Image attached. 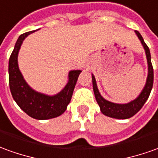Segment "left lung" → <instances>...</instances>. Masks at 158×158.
<instances>
[{
  "label": "left lung",
  "instance_id": "1",
  "mask_svg": "<svg viewBox=\"0 0 158 158\" xmlns=\"http://www.w3.org/2000/svg\"><path fill=\"white\" fill-rule=\"evenodd\" d=\"M135 33L138 36V38L140 40V42H141V44L143 46L144 51H145L148 64V76L147 79H146V83L143 87V90L141 91V93L139 94V95L136 98L135 100H133V101H131L127 104H117V103H114V102L106 101L102 97L100 92H99L95 78L92 74L94 93V96H95L98 105L100 106L101 112L104 115L111 117V118L126 119V118H131L133 115H135L142 108V106L144 105V103L148 100L149 95H150L151 91L152 89L154 74H153V67H152V60H151V52H150L147 44L144 43L143 37L141 36V34L138 31H135Z\"/></svg>",
  "mask_w": 158,
  "mask_h": 158
}]
</instances>
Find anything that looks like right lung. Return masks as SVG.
<instances>
[{
    "instance_id": "1",
    "label": "right lung",
    "mask_w": 158,
    "mask_h": 158,
    "mask_svg": "<svg viewBox=\"0 0 158 158\" xmlns=\"http://www.w3.org/2000/svg\"><path fill=\"white\" fill-rule=\"evenodd\" d=\"M35 31L19 36L11 54L8 64L9 87L12 96L18 106L30 117L36 119H49L60 116L70 102L73 91L81 70H70L65 87L55 95H47L32 89L25 81L18 65V54L24 40Z\"/></svg>"
}]
</instances>
